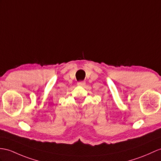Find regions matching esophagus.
I'll list each match as a JSON object with an SVG mask.
<instances>
[{"instance_id": "34e87169", "label": "esophagus", "mask_w": 161, "mask_h": 161, "mask_svg": "<svg viewBox=\"0 0 161 161\" xmlns=\"http://www.w3.org/2000/svg\"><path fill=\"white\" fill-rule=\"evenodd\" d=\"M78 85H79V86H85V81H79L78 83Z\"/></svg>"}]
</instances>
